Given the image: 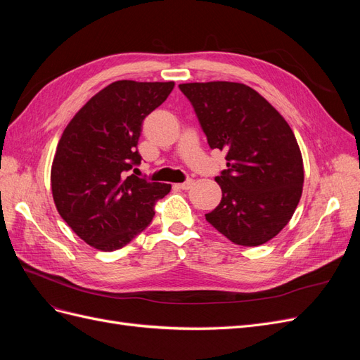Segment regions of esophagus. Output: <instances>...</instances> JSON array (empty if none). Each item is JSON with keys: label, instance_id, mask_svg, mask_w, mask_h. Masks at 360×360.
Listing matches in <instances>:
<instances>
[{"label": "esophagus", "instance_id": "1", "mask_svg": "<svg viewBox=\"0 0 360 360\" xmlns=\"http://www.w3.org/2000/svg\"><path fill=\"white\" fill-rule=\"evenodd\" d=\"M176 186H177L179 189L188 191V189H191V188L193 186V180H192V179H189V180H186V181H183V183H179V184H176Z\"/></svg>", "mask_w": 360, "mask_h": 360}]
</instances>
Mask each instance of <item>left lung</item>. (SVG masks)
I'll list each match as a JSON object with an SVG mask.
<instances>
[{"mask_svg":"<svg viewBox=\"0 0 360 360\" xmlns=\"http://www.w3.org/2000/svg\"><path fill=\"white\" fill-rule=\"evenodd\" d=\"M210 148L226 151L214 180L222 200L205 221L236 245L274 238L302 197L303 160L291 127L263 96L238 82L180 84Z\"/></svg>","mask_w":360,"mask_h":360,"instance_id":"obj_1","label":"left lung"}]
</instances>
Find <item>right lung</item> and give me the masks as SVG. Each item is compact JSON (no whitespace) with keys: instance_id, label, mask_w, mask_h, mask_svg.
<instances>
[{"instance_id":"obj_1","label":"right lung","mask_w":360,"mask_h":360,"mask_svg":"<svg viewBox=\"0 0 360 360\" xmlns=\"http://www.w3.org/2000/svg\"><path fill=\"white\" fill-rule=\"evenodd\" d=\"M174 82L115 81L86 102L64 129L51 169L53 202L90 246L111 252L153 221L171 184L134 172L144 118L167 101Z\"/></svg>"}]
</instances>
